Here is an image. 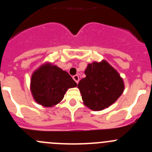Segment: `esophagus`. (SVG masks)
<instances>
[{"instance_id":"esophagus-1","label":"esophagus","mask_w":152,"mask_h":152,"mask_svg":"<svg viewBox=\"0 0 152 152\" xmlns=\"http://www.w3.org/2000/svg\"><path fill=\"white\" fill-rule=\"evenodd\" d=\"M73 80L75 81V82H76V83H79V76H78V75H75V76H73Z\"/></svg>"}]
</instances>
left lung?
I'll return each mask as SVG.
<instances>
[{
  "label": "left lung",
  "mask_w": 152,
  "mask_h": 152,
  "mask_svg": "<svg viewBox=\"0 0 152 152\" xmlns=\"http://www.w3.org/2000/svg\"><path fill=\"white\" fill-rule=\"evenodd\" d=\"M83 78L78 84L85 104L95 111L110 107L121 96L123 79L108 62L89 64Z\"/></svg>",
  "instance_id": "8db88e82"
}]
</instances>
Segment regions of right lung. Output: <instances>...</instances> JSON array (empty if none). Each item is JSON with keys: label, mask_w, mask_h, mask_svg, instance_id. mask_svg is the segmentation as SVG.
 <instances>
[{"label": "right lung", "mask_w": 152, "mask_h": 152, "mask_svg": "<svg viewBox=\"0 0 152 152\" xmlns=\"http://www.w3.org/2000/svg\"><path fill=\"white\" fill-rule=\"evenodd\" d=\"M77 84L65 70L51 64H45L34 72L31 91L34 100L44 107H53L62 100L68 88Z\"/></svg>", "instance_id": "right-lung-1"}]
</instances>
